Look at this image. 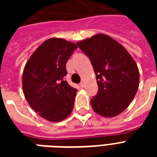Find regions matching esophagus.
I'll return each mask as SVG.
<instances>
[{"label": "esophagus", "mask_w": 157, "mask_h": 157, "mask_svg": "<svg viewBox=\"0 0 157 157\" xmlns=\"http://www.w3.org/2000/svg\"><path fill=\"white\" fill-rule=\"evenodd\" d=\"M80 86H81V88H84V87H85V82H84V81L81 82V84H80Z\"/></svg>", "instance_id": "34e87169"}]
</instances>
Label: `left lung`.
I'll list each match as a JSON object with an SVG mask.
<instances>
[{"instance_id": "8db88e82", "label": "left lung", "mask_w": 157, "mask_h": 157, "mask_svg": "<svg viewBox=\"0 0 157 157\" xmlns=\"http://www.w3.org/2000/svg\"><path fill=\"white\" fill-rule=\"evenodd\" d=\"M90 58L95 72L98 94L90 100L93 110L104 117H114L126 109L139 86L136 63L118 41L96 34L76 43Z\"/></svg>"}]
</instances>
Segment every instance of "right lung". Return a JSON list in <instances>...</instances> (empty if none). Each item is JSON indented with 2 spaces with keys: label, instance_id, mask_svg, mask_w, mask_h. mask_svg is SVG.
<instances>
[{
  "label": "right lung",
  "instance_id": "obj_1",
  "mask_svg": "<svg viewBox=\"0 0 157 157\" xmlns=\"http://www.w3.org/2000/svg\"><path fill=\"white\" fill-rule=\"evenodd\" d=\"M76 49L75 43L50 38L34 51L23 69L25 98L34 112L49 121H61L73 109L77 90L63 78L67 62Z\"/></svg>",
  "mask_w": 157,
  "mask_h": 157
}]
</instances>
